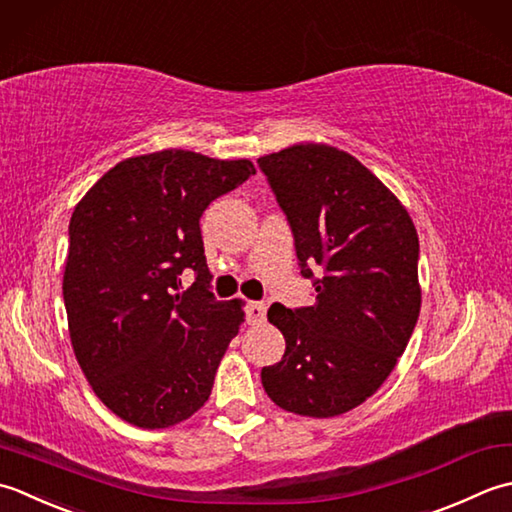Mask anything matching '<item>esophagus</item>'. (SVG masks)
Here are the masks:
<instances>
[{
	"instance_id": "34e87169",
	"label": "esophagus",
	"mask_w": 512,
	"mask_h": 512,
	"mask_svg": "<svg viewBox=\"0 0 512 512\" xmlns=\"http://www.w3.org/2000/svg\"><path fill=\"white\" fill-rule=\"evenodd\" d=\"M245 314H247V322H249V325H258V322L265 320V314H267L265 302H260V300L247 302V305H245Z\"/></svg>"
}]
</instances>
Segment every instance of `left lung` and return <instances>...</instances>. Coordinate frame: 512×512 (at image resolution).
<instances>
[{"label":"left lung","instance_id":"1","mask_svg":"<svg viewBox=\"0 0 512 512\" xmlns=\"http://www.w3.org/2000/svg\"><path fill=\"white\" fill-rule=\"evenodd\" d=\"M258 168L316 287L311 307H269L287 349L260 380L285 411L347 413L389 378L420 316L415 225L378 176L329 145L260 156Z\"/></svg>","mask_w":512,"mask_h":512}]
</instances>
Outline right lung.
I'll list each match as a JSON object with an SVG mask.
<instances>
[{
	"label": "right lung",
	"instance_id": "1",
	"mask_svg": "<svg viewBox=\"0 0 512 512\" xmlns=\"http://www.w3.org/2000/svg\"><path fill=\"white\" fill-rule=\"evenodd\" d=\"M254 165L187 150L121 161L70 218L64 302L79 367L99 400L141 429H165L207 402L243 322L216 300L201 216ZM183 268L195 283L180 291Z\"/></svg>",
	"mask_w": 512,
	"mask_h": 512
}]
</instances>
